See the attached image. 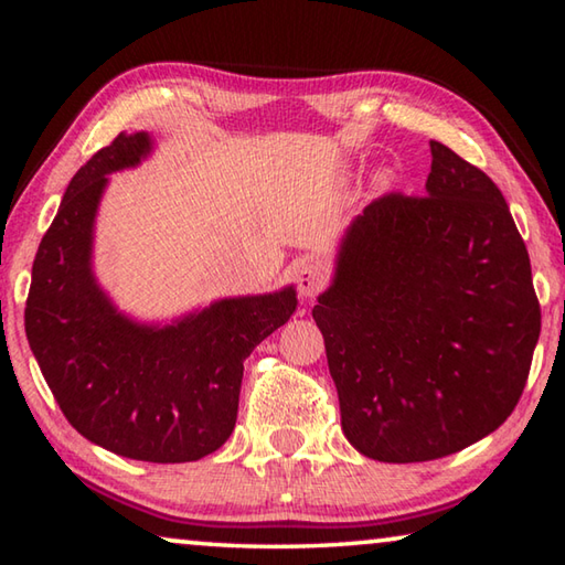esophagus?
<instances>
[{
	"mask_svg": "<svg viewBox=\"0 0 565 565\" xmlns=\"http://www.w3.org/2000/svg\"><path fill=\"white\" fill-rule=\"evenodd\" d=\"M327 284V266L317 259H306L296 266V286H299L301 299H313Z\"/></svg>",
	"mask_w": 565,
	"mask_h": 565,
	"instance_id": "1",
	"label": "esophagus"
}]
</instances>
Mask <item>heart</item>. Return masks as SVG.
<instances>
[{
    "label": "heart",
    "instance_id": "obj_1",
    "mask_svg": "<svg viewBox=\"0 0 565 565\" xmlns=\"http://www.w3.org/2000/svg\"><path fill=\"white\" fill-rule=\"evenodd\" d=\"M381 181H386V177H381Z\"/></svg>",
    "mask_w": 565,
    "mask_h": 565
}]
</instances>
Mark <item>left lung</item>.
<instances>
[{
	"label": "left lung",
	"instance_id": "8db88e82",
	"mask_svg": "<svg viewBox=\"0 0 565 565\" xmlns=\"http://www.w3.org/2000/svg\"><path fill=\"white\" fill-rule=\"evenodd\" d=\"M341 428L384 463L434 461L519 404L541 333L531 262L501 189L431 141L424 196H379L313 306Z\"/></svg>",
	"mask_w": 565,
	"mask_h": 565
}]
</instances>
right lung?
<instances>
[{
	"label": "right lung",
	"instance_id": "add662e5",
	"mask_svg": "<svg viewBox=\"0 0 565 565\" xmlns=\"http://www.w3.org/2000/svg\"><path fill=\"white\" fill-rule=\"evenodd\" d=\"M151 151L119 134L76 171L40 244L24 329L66 420L92 444L149 463H186L234 431L244 361L296 311V291L236 296L167 327L117 311L92 271L94 216L107 174Z\"/></svg>",
	"mask_w": 565,
	"mask_h": 565
}]
</instances>
